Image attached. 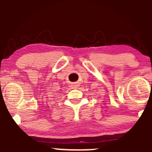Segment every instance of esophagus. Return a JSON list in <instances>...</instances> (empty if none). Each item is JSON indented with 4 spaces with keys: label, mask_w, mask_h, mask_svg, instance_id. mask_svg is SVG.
Here are the masks:
<instances>
[{
    "label": "esophagus",
    "mask_w": 152,
    "mask_h": 152,
    "mask_svg": "<svg viewBox=\"0 0 152 152\" xmlns=\"http://www.w3.org/2000/svg\"><path fill=\"white\" fill-rule=\"evenodd\" d=\"M71 86L73 88H77V86H78V84L76 83H71Z\"/></svg>",
    "instance_id": "1"
}]
</instances>
